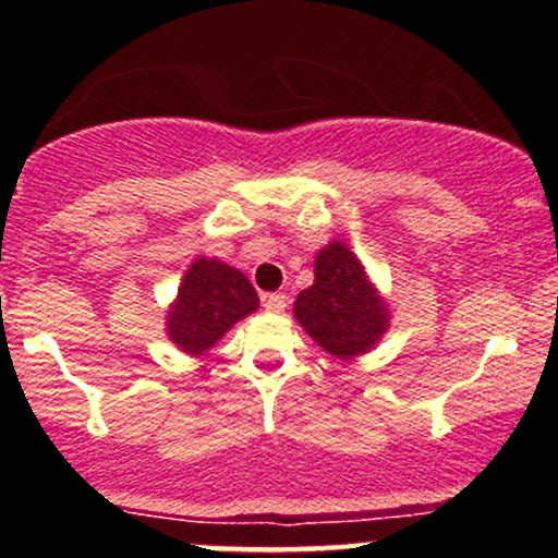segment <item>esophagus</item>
Segmentation results:
<instances>
[{"label": "esophagus", "instance_id": "obj_1", "mask_svg": "<svg viewBox=\"0 0 558 558\" xmlns=\"http://www.w3.org/2000/svg\"><path fill=\"white\" fill-rule=\"evenodd\" d=\"M286 306H288L286 293H270V296H265V310L270 312V315H280Z\"/></svg>", "mask_w": 558, "mask_h": 558}]
</instances>
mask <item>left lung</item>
I'll return each mask as SVG.
<instances>
[{"label": "left lung", "mask_w": 558, "mask_h": 558, "mask_svg": "<svg viewBox=\"0 0 558 558\" xmlns=\"http://www.w3.org/2000/svg\"><path fill=\"white\" fill-rule=\"evenodd\" d=\"M293 317L319 349L349 362L373 351L390 328L388 301L343 241L315 257V283L293 301Z\"/></svg>", "instance_id": "left-lung-1"}]
</instances>
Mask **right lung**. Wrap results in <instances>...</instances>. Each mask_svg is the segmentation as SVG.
<instances>
[{
	"instance_id": "1",
	"label": "right lung",
	"mask_w": 558,
	"mask_h": 558,
	"mask_svg": "<svg viewBox=\"0 0 558 558\" xmlns=\"http://www.w3.org/2000/svg\"><path fill=\"white\" fill-rule=\"evenodd\" d=\"M259 310L248 278L217 257H196L165 315V332L183 354L204 356L226 332Z\"/></svg>"
}]
</instances>
